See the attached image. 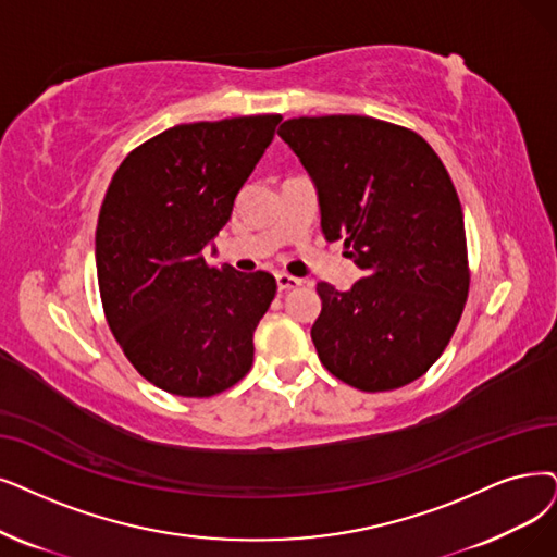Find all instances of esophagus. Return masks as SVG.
I'll return each instance as SVG.
<instances>
[{
  "mask_svg": "<svg viewBox=\"0 0 557 557\" xmlns=\"http://www.w3.org/2000/svg\"><path fill=\"white\" fill-rule=\"evenodd\" d=\"M276 285L281 293H285V290H293V287H299L301 278H295L290 274H276Z\"/></svg>",
  "mask_w": 557,
  "mask_h": 557,
  "instance_id": "34e87169",
  "label": "esophagus"
}]
</instances>
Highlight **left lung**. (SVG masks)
I'll list each match as a JSON object with an SVG mask.
<instances>
[{
  "label": "left lung",
  "instance_id": "8db88e82",
  "mask_svg": "<svg viewBox=\"0 0 557 557\" xmlns=\"http://www.w3.org/2000/svg\"><path fill=\"white\" fill-rule=\"evenodd\" d=\"M278 137L313 177L324 237L366 272L347 293L318 283L310 338L322 366L366 393L411 384L448 347L469 297L448 169L418 132L370 116L290 119Z\"/></svg>",
  "mask_w": 557,
  "mask_h": 557
}]
</instances>
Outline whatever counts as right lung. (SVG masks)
Returning a JSON list of instances; mask_svg holds the SVG:
<instances>
[{"instance_id":"add662e5","label":"right lung","mask_w":557,"mask_h":557,"mask_svg":"<svg viewBox=\"0 0 557 557\" xmlns=\"http://www.w3.org/2000/svg\"><path fill=\"white\" fill-rule=\"evenodd\" d=\"M281 114L183 123L127 152L98 214L96 267L107 324L158 388L212 397L253 363V333L276 295L270 272L206 258Z\"/></svg>"}]
</instances>
